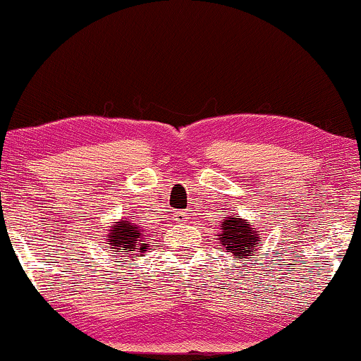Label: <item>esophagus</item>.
<instances>
[{
  "mask_svg": "<svg viewBox=\"0 0 361 361\" xmlns=\"http://www.w3.org/2000/svg\"><path fill=\"white\" fill-rule=\"evenodd\" d=\"M173 220H176V222H179V224H184L185 220H188V213H185V212H176V213H173Z\"/></svg>",
  "mask_w": 361,
  "mask_h": 361,
  "instance_id": "1",
  "label": "esophagus"
}]
</instances>
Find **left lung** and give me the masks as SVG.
I'll return each instance as SVG.
<instances>
[{"mask_svg": "<svg viewBox=\"0 0 361 361\" xmlns=\"http://www.w3.org/2000/svg\"><path fill=\"white\" fill-rule=\"evenodd\" d=\"M262 239L259 231L251 226V222L239 219V216H224V222H220V246L226 247L227 253L239 258L241 262H250L253 258Z\"/></svg>", "mask_w": 361, "mask_h": 361, "instance_id": "8db88e82", "label": "left lung"}]
</instances>
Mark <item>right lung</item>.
I'll list each match as a JSON object with an SVG mask.
<instances>
[{
    "instance_id": "obj_1",
    "label": "right lung",
    "mask_w": 361,
    "mask_h": 361,
    "mask_svg": "<svg viewBox=\"0 0 361 361\" xmlns=\"http://www.w3.org/2000/svg\"><path fill=\"white\" fill-rule=\"evenodd\" d=\"M145 232V228L135 226L130 220L120 219L118 222L111 224L104 238L110 251H115V257L134 259V257H145L149 250L148 235Z\"/></svg>"
}]
</instances>
